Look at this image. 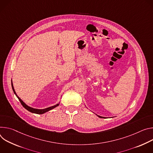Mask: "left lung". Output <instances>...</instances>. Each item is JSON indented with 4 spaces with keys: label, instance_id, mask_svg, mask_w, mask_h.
I'll list each match as a JSON object with an SVG mask.
<instances>
[{
    "label": "left lung",
    "instance_id": "1",
    "mask_svg": "<svg viewBox=\"0 0 153 153\" xmlns=\"http://www.w3.org/2000/svg\"><path fill=\"white\" fill-rule=\"evenodd\" d=\"M98 117H100V118H103V117H101V116H100V115H98Z\"/></svg>",
    "mask_w": 153,
    "mask_h": 153
}]
</instances>
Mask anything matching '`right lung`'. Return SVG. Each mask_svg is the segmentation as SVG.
Returning <instances> with one entry per match:
<instances>
[{"instance_id":"obj_1","label":"right lung","mask_w":153,"mask_h":153,"mask_svg":"<svg viewBox=\"0 0 153 153\" xmlns=\"http://www.w3.org/2000/svg\"><path fill=\"white\" fill-rule=\"evenodd\" d=\"M11 86H12V89H13V91L14 94L16 95V96L17 97H18V98L19 100L20 101L22 105L24 106V108H25L27 111H30V112H32V113L38 114H44V113H45V112H48V111H50V110H52V109H54L55 108L57 107V106H59V103H58V104H56V105H54V106H51V107H49V108H45V109H35V108H31V107L27 106V105L24 102V101L18 96V95L16 94V92H15V91H14V87H13V82H12V80H11Z\"/></svg>"}]
</instances>
